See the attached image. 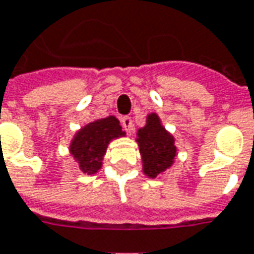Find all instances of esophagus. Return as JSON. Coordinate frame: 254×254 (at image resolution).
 <instances>
[{
    "instance_id": "obj_1",
    "label": "esophagus",
    "mask_w": 254,
    "mask_h": 254,
    "mask_svg": "<svg viewBox=\"0 0 254 254\" xmlns=\"http://www.w3.org/2000/svg\"><path fill=\"white\" fill-rule=\"evenodd\" d=\"M121 124H122V127L127 130V132H132L133 130V121L130 117H124L121 120Z\"/></svg>"
}]
</instances>
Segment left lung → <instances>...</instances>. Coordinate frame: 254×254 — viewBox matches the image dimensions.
I'll use <instances>...</instances> for the list:
<instances>
[{"mask_svg":"<svg viewBox=\"0 0 254 254\" xmlns=\"http://www.w3.org/2000/svg\"><path fill=\"white\" fill-rule=\"evenodd\" d=\"M136 141L145 176L155 179L175 162L177 155L175 137L165 129L155 113L147 115L145 125L137 130Z\"/></svg>","mask_w":254,"mask_h":254,"instance_id":"1","label":"left lung"}]
</instances>
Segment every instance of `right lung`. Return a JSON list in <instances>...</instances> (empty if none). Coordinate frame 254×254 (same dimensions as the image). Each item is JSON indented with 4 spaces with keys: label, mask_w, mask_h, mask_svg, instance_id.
<instances>
[{
    "label": "right lung",
    "mask_w": 254,
    "mask_h": 254,
    "mask_svg": "<svg viewBox=\"0 0 254 254\" xmlns=\"http://www.w3.org/2000/svg\"><path fill=\"white\" fill-rule=\"evenodd\" d=\"M125 136L120 121L110 115L107 118L89 122L81 127L70 144V154L84 173L93 175L102 168V161L110 141Z\"/></svg>",
    "instance_id": "add662e5"
}]
</instances>
